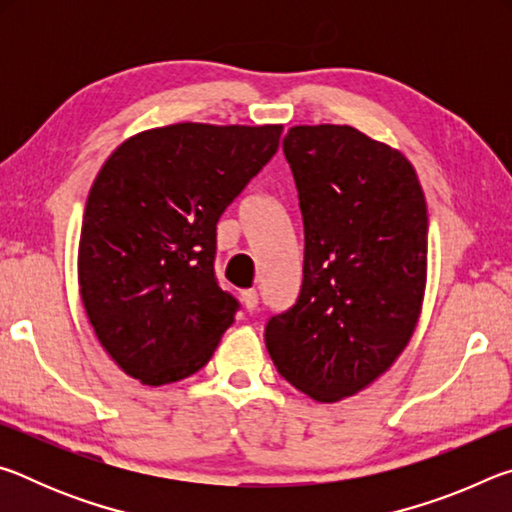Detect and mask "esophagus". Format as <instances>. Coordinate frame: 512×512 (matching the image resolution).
<instances>
[{
  "instance_id": "1",
  "label": "esophagus",
  "mask_w": 512,
  "mask_h": 512,
  "mask_svg": "<svg viewBox=\"0 0 512 512\" xmlns=\"http://www.w3.org/2000/svg\"><path fill=\"white\" fill-rule=\"evenodd\" d=\"M241 302H244V307H246L248 311H253V309L257 307V302H259V298H257V291L248 289V291L241 293Z\"/></svg>"
}]
</instances>
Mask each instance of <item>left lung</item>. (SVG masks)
<instances>
[{"instance_id": "8db88e82", "label": "left lung", "mask_w": 512, "mask_h": 512, "mask_svg": "<svg viewBox=\"0 0 512 512\" xmlns=\"http://www.w3.org/2000/svg\"><path fill=\"white\" fill-rule=\"evenodd\" d=\"M305 266L298 302L266 325L280 375L323 404L400 359L427 289V201L411 160L354 126H291Z\"/></svg>"}]
</instances>
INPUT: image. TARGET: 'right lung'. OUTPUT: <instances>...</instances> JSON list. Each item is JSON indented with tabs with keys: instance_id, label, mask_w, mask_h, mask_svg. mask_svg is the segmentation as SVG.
<instances>
[{
	"instance_id": "add662e5",
	"label": "right lung",
	"mask_w": 512,
	"mask_h": 512,
	"mask_svg": "<svg viewBox=\"0 0 512 512\" xmlns=\"http://www.w3.org/2000/svg\"><path fill=\"white\" fill-rule=\"evenodd\" d=\"M282 124L180 121L121 142L85 203L79 287L103 350L144 386L201 370L237 302L214 280L216 221L273 158Z\"/></svg>"
}]
</instances>
